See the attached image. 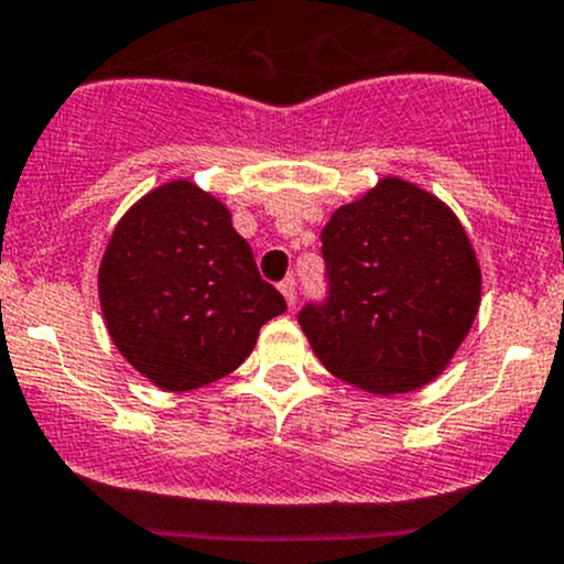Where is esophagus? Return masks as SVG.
<instances>
[{
  "mask_svg": "<svg viewBox=\"0 0 564 564\" xmlns=\"http://www.w3.org/2000/svg\"><path fill=\"white\" fill-rule=\"evenodd\" d=\"M281 294L286 297V305L294 307L297 305V281L294 278H283L281 281Z\"/></svg>",
  "mask_w": 564,
  "mask_h": 564,
  "instance_id": "obj_1",
  "label": "esophagus"
}]
</instances>
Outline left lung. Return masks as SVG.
<instances>
[{"instance_id": "left-lung-1", "label": "left lung", "mask_w": 564, "mask_h": 564, "mask_svg": "<svg viewBox=\"0 0 564 564\" xmlns=\"http://www.w3.org/2000/svg\"><path fill=\"white\" fill-rule=\"evenodd\" d=\"M327 297L305 302L302 332L332 376L372 394L430 383L465 340L481 270L441 199L387 177L322 232Z\"/></svg>"}]
</instances>
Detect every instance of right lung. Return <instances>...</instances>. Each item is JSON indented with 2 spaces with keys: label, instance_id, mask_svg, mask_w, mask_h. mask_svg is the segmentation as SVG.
<instances>
[{
  "label": "right lung",
  "instance_id": "add662e5",
  "mask_svg": "<svg viewBox=\"0 0 564 564\" xmlns=\"http://www.w3.org/2000/svg\"><path fill=\"white\" fill-rule=\"evenodd\" d=\"M99 300L118 351L170 391L232 372L262 324L286 311L227 207L188 181L164 183L118 221Z\"/></svg>",
  "mask_w": 564,
  "mask_h": 564
}]
</instances>
